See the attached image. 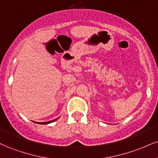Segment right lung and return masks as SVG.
Instances as JSON below:
<instances>
[{"instance_id":"right-lung-1","label":"right lung","mask_w":158,"mask_h":158,"mask_svg":"<svg viewBox=\"0 0 158 158\" xmlns=\"http://www.w3.org/2000/svg\"><path fill=\"white\" fill-rule=\"evenodd\" d=\"M56 119H53V120H51V121H49V122H44V123H39V124H48V123H52V122H54V121H56Z\"/></svg>"}]
</instances>
